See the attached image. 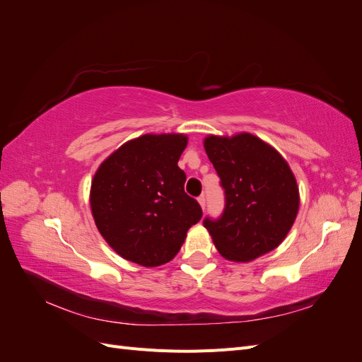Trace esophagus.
<instances>
[{
  "instance_id": "1",
  "label": "esophagus",
  "mask_w": 362,
  "mask_h": 362,
  "mask_svg": "<svg viewBox=\"0 0 362 362\" xmlns=\"http://www.w3.org/2000/svg\"><path fill=\"white\" fill-rule=\"evenodd\" d=\"M198 201H199V204H201V206H202V210H205V204H206V198H205V194H201L199 198H198Z\"/></svg>"
}]
</instances>
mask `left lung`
I'll return each instance as SVG.
<instances>
[{
  "label": "left lung",
  "mask_w": 362,
  "mask_h": 362,
  "mask_svg": "<svg viewBox=\"0 0 362 362\" xmlns=\"http://www.w3.org/2000/svg\"><path fill=\"white\" fill-rule=\"evenodd\" d=\"M204 146L225 193L222 214L204 218L221 255L250 261L279 246L299 210L298 184L287 161L247 133L208 136Z\"/></svg>",
  "instance_id": "obj_1"
}]
</instances>
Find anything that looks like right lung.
<instances>
[{"label":"right lung","instance_id":"right-lung-1","mask_svg":"<svg viewBox=\"0 0 362 362\" xmlns=\"http://www.w3.org/2000/svg\"><path fill=\"white\" fill-rule=\"evenodd\" d=\"M185 146L182 134H145L120 146L95 173V223L122 258L145 267L169 262L201 221L202 208L184 192L185 173L178 168Z\"/></svg>","mask_w":362,"mask_h":362}]
</instances>
